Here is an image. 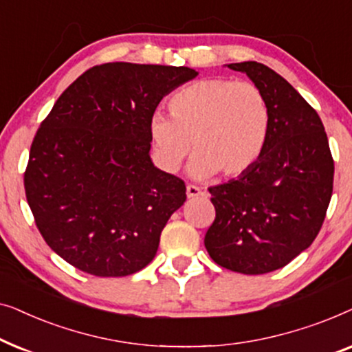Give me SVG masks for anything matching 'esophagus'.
<instances>
[{
    "label": "esophagus",
    "instance_id": "obj_1",
    "mask_svg": "<svg viewBox=\"0 0 352 352\" xmlns=\"http://www.w3.org/2000/svg\"><path fill=\"white\" fill-rule=\"evenodd\" d=\"M186 194H187V197H189V199H195V197H199V195H201L204 194V192H201V189H199V187L197 186H187V189H186Z\"/></svg>",
    "mask_w": 352,
    "mask_h": 352
}]
</instances>
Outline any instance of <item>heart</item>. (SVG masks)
Instances as JSON below:
<instances>
[{
  "mask_svg": "<svg viewBox=\"0 0 352 352\" xmlns=\"http://www.w3.org/2000/svg\"><path fill=\"white\" fill-rule=\"evenodd\" d=\"M171 115L148 120L153 153L163 170L175 173L194 148L189 176L205 181L221 171L240 176L263 155L271 112L263 91L248 81L208 78L177 91Z\"/></svg>",
  "mask_w": 352,
  "mask_h": 352,
  "instance_id": "obj_1",
  "label": "heart"
}]
</instances>
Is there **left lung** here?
Listing matches in <instances>:
<instances>
[{"instance_id": "8db88e82", "label": "left lung", "mask_w": 352, "mask_h": 352, "mask_svg": "<svg viewBox=\"0 0 352 352\" xmlns=\"http://www.w3.org/2000/svg\"><path fill=\"white\" fill-rule=\"evenodd\" d=\"M263 91L271 112L259 160L235 179L210 187L216 210L205 235L211 259L259 276L287 266L319 234L333 192V158L319 115L267 65L228 64Z\"/></svg>"}]
</instances>
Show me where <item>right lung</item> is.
Here are the masks:
<instances>
[{
    "mask_svg": "<svg viewBox=\"0 0 352 352\" xmlns=\"http://www.w3.org/2000/svg\"><path fill=\"white\" fill-rule=\"evenodd\" d=\"M197 75L189 67L109 62L56 100L33 139L23 184L43 239L72 266L124 277L155 258L186 186L152 163L148 120Z\"/></svg>",
    "mask_w": 352,
    "mask_h": 352,
    "instance_id": "right-lung-1",
    "label": "right lung"
}]
</instances>
